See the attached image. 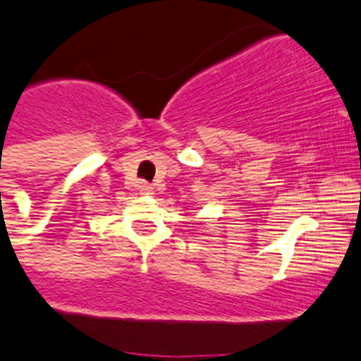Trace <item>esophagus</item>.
<instances>
[{"label":"esophagus","mask_w":361,"mask_h":361,"mask_svg":"<svg viewBox=\"0 0 361 361\" xmlns=\"http://www.w3.org/2000/svg\"><path fill=\"white\" fill-rule=\"evenodd\" d=\"M139 188H140V192H142V194H146V196H149V194H153V187H151V185L142 183Z\"/></svg>","instance_id":"obj_1"}]
</instances>
